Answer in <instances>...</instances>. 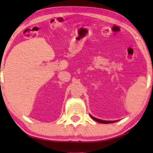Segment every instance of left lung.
<instances>
[{
  "mask_svg": "<svg viewBox=\"0 0 153 153\" xmlns=\"http://www.w3.org/2000/svg\"><path fill=\"white\" fill-rule=\"evenodd\" d=\"M91 117V118H93L94 120L97 121V122H99L100 123H104V124H108V123H115V122H117L116 120L115 121H107V120H100V119H98V118H96L95 117L92 116L91 115H90Z\"/></svg>",
  "mask_w": 153,
  "mask_h": 153,
  "instance_id": "1",
  "label": "left lung"
}]
</instances>
